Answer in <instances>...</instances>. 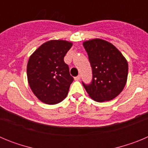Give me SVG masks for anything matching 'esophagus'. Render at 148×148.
I'll list each match as a JSON object with an SVG mask.
<instances>
[{
	"instance_id": "obj_1",
	"label": "esophagus",
	"mask_w": 148,
	"mask_h": 148,
	"mask_svg": "<svg viewBox=\"0 0 148 148\" xmlns=\"http://www.w3.org/2000/svg\"><path fill=\"white\" fill-rule=\"evenodd\" d=\"M81 79V75H78V76H76V77H75V80H76V81H79Z\"/></svg>"
}]
</instances>
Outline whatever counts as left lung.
<instances>
[{
  "mask_svg": "<svg viewBox=\"0 0 148 148\" xmlns=\"http://www.w3.org/2000/svg\"><path fill=\"white\" fill-rule=\"evenodd\" d=\"M92 70L91 84L84 87L90 97L98 102L118 96L126 84L128 64L113 44L100 38L84 41Z\"/></svg>",
  "mask_w": 148,
  "mask_h": 148,
  "instance_id": "obj_1",
  "label": "left lung"
}]
</instances>
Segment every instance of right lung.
I'll return each mask as SVG.
<instances>
[{
	"instance_id": "obj_1",
	"label": "right lung",
	"mask_w": 148,
	"mask_h": 148,
	"mask_svg": "<svg viewBox=\"0 0 148 148\" xmlns=\"http://www.w3.org/2000/svg\"><path fill=\"white\" fill-rule=\"evenodd\" d=\"M73 43L51 40L40 45L27 63V79L32 92L40 101L56 104L68 94L73 78L64 61Z\"/></svg>"
}]
</instances>
